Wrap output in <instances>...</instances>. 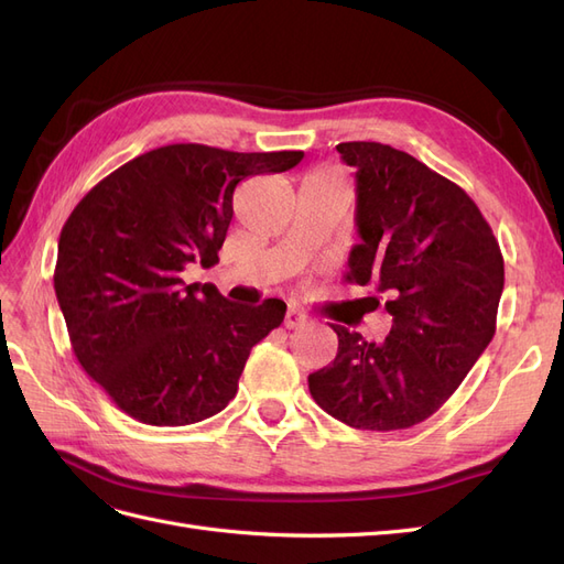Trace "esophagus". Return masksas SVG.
I'll list each match as a JSON object with an SVG mask.
<instances>
[{"label": "esophagus", "mask_w": 564, "mask_h": 564, "mask_svg": "<svg viewBox=\"0 0 564 564\" xmlns=\"http://www.w3.org/2000/svg\"><path fill=\"white\" fill-rule=\"evenodd\" d=\"M305 322H308V315H305L301 308H296V305H289V311L284 315V327L296 329V327H303Z\"/></svg>", "instance_id": "obj_1"}]
</instances>
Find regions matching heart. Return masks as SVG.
<instances>
[{"label": "heart", "instance_id": "obj_1", "mask_svg": "<svg viewBox=\"0 0 564 564\" xmlns=\"http://www.w3.org/2000/svg\"><path fill=\"white\" fill-rule=\"evenodd\" d=\"M319 176H327V178H336L332 172H319ZM338 181V178H336Z\"/></svg>", "mask_w": 564, "mask_h": 564}]
</instances>
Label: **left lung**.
Instances as JSON below:
<instances>
[{"label":"left lung","instance_id":"8db88e82","mask_svg":"<svg viewBox=\"0 0 564 564\" xmlns=\"http://www.w3.org/2000/svg\"><path fill=\"white\" fill-rule=\"evenodd\" d=\"M336 150L355 166L360 235L346 280L377 282L392 329L377 344L332 324L336 360L308 388L350 429H412L452 398L497 332L503 256L464 187L383 143Z\"/></svg>","mask_w":564,"mask_h":564}]
</instances>
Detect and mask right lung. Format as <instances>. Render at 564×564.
<instances>
[{"instance_id":"right-lung-1","label":"right lung","mask_w":564,"mask_h":564,"mask_svg":"<svg viewBox=\"0 0 564 564\" xmlns=\"http://www.w3.org/2000/svg\"><path fill=\"white\" fill-rule=\"evenodd\" d=\"M301 160V150L164 145L115 169L65 220L54 289L73 352L124 414L191 425L235 398L251 348L286 305L230 303L181 272L218 263L237 183Z\"/></svg>"}]
</instances>
